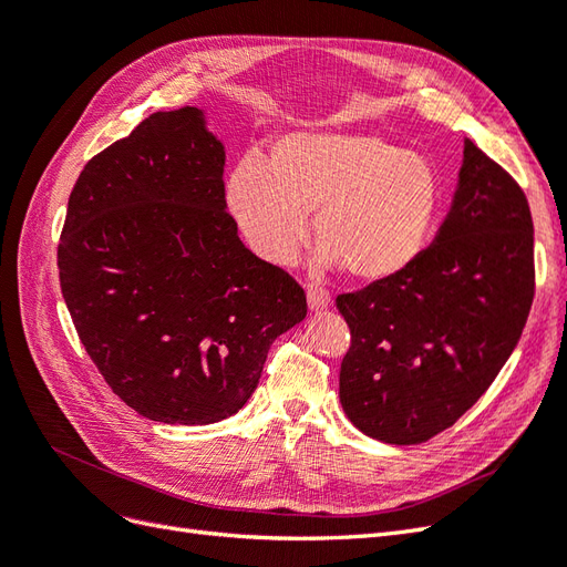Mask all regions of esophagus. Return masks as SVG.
Returning <instances> with one entry per match:
<instances>
[{
	"label": "esophagus",
	"instance_id": "esophagus-1",
	"mask_svg": "<svg viewBox=\"0 0 567 567\" xmlns=\"http://www.w3.org/2000/svg\"><path fill=\"white\" fill-rule=\"evenodd\" d=\"M307 305L312 312H321L331 305V293L323 286H310L307 288Z\"/></svg>",
	"mask_w": 567,
	"mask_h": 567
}]
</instances>
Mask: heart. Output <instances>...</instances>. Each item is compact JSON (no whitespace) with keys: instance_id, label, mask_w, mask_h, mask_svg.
<instances>
[{"instance_id":"obj_1","label":"heart","mask_w":567,"mask_h":567,"mask_svg":"<svg viewBox=\"0 0 567 567\" xmlns=\"http://www.w3.org/2000/svg\"><path fill=\"white\" fill-rule=\"evenodd\" d=\"M246 244L290 265L315 215L321 265H346L359 281L406 269L427 244L440 208L435 167L373 132H290L267 161L244 158L225 186Z\"/></svg>"}]
</instances>
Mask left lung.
<instances>
[{
  "label": "left lung",
  "instance_id": "1",
  "mask_svg": "<svg viewBox=\"0 0 567 567\" xmlns=\"http://www.w3.org/2000/svg\"><path fill=\"white\" fill-rule=\"evenodd\" d=\"M535 298L523 188L471 140L435 241L400 274L336 298L350 326L340 404L364 435L419 444L454 425L502 371Z\"/></svg>",
  "mask_w": 567,
  "mask_h": 567
}]
</instances>
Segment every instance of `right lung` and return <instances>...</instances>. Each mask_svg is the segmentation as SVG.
<instances>
[{
	"instance_id": "obj_1",
	"label": "right lung",
	"mask_w": 567,
	"mask_h": 567,
	"mask_svg": "<svg viewBox=\"0 0 567 567\" xmlns=\"http://www.w3.org/2000/svg\"><path fill=\"white\" fill-rule=\"evenodd\" d=\"M221 175L225 146L184 106L101 151L68 198V312L111 390L158 423L236 414L307 315L305 290L238 238Z\"/></svg>"
}]
</instances>
